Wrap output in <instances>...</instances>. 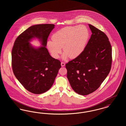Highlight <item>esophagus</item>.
<instances>
[{
  "instance_id": "1",
  "label": "esophagus",
  "mask_w": 126,
  "mask_h": 126,
  "mask_svg": "<svg viewBox=\"0 0 126 126\" xmlns=\"http://www.w3.org/2000/svg\"><path fill=\"white\" fill-rule=\"evenodd\" d=\"M61 65L62 66H65V63L64 62H62L61 63Z\"/></svg>"
}]
</instances>
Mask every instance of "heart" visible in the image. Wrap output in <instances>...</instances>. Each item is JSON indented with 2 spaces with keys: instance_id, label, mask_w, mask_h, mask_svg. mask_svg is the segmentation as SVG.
I'll return each instance as SVG.
<instances>
[{
  "instance_id": "heart-1",
  "label": "heart",
  "mask_w": 126,
  "mask_h": 126,
  "mask_svg": "<svg viewBox=\"0 0 126 126\" xmlns=\"http://www.w3.org/2000/svg\"><path fill=\"white\" fill-rule=\"evenodd\" d=\"M89 36L88 31L84 26H67L54 33L52 41L47 42V48L55 58L59 57L63 48L64 59H75L84 51Z\"/></svg>"
}]
</instances>
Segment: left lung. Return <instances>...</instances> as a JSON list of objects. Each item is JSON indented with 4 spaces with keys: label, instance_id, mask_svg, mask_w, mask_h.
I'll use <instances>...</instances> for the list:
<instances>
[{
    "label": "left lung",
    "instance_id": "1",
    "mask_svg": "<svg viewBox=\"0 0 126 126\" xmlns=\"http://www.w3.org/2000/svg\"><path fill=\"white\" fill-rule=\"evenodd\" d=\"M92 32L84 51L66 64L67 78L72 89L86 95L96 91L110 72L112 48L106 34L89 24Z\"/></svg>",
    "mask_w": 126,
    "mask_h": 126
}]
</instances>
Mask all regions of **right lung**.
<instances>
[{
  "label": "right lung",
  "mask_w": 126,
  "mask_h": 126,
  "mask_svg": "<svg viewBox=\"0 0 126 126\" xmlns=\"http://www.w3.org/2000/svg\"><path fill=\"white\" fill-rule=\"evenodd\" d=\"M53 24L32 26L20 34L14 42L12 50L13 73L27 91L41 94L49 90L54 83L61 67V62L51 57L45 47ZM41 39L43 47H32L29 42L33 37Z\"/></svg>",
  "instance_id": "right-lung-1"
}]
</instances>
